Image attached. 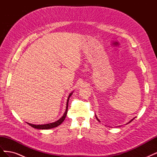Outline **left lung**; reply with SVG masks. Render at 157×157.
Wrapping results in <instances>:
<instances>
[{"instance_id": "1", "label": "left lung", "mask_w": 157, "mask_h": 157, "mask_svg": "<svg viewBox=\"0 0 157 157\" xmlns=\"http://www.w3.org/2000/svg\"><path fill=\"white\" fill-rule=\"evenodd\" d=\"M96 115V119H97V120H98V121H99V122H100V121H99V119H98V117H97V116H96V115ZM134 118H132V120H131V121H130V122H128V123H127V124H128V123H130V122H132V121H133V120H134Z\"/></svg>"}]
</instances>
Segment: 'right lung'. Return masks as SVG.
<instances>
[{
	"label": "right lung",
	"instance_id": "obj_1",
	"mask_svg": "<svg viewBox=\"0 0 157 157\" xmlns=\"http://www.w3.org/2000/svg\"><path fill=\"white\" fill-rule=\"evenodd\" d=\"M73 92H72L71 93H70V94L69 95L67 100V106H66V110L65 112L64 113L63 115L61 117L58 121H57L54 122H52V123H49V124H32L31 123H28L27 122L29 126H31V127L36 128V129H39V130H48V129H51V128H56L57 126H58L59 125H60L61 123L63 122V121L65 120V118L66 117V115L67 114V109H68V102H69V98L71 97V95L73 94Z\"/></svg>",
	"mask_w": 157,
	"mask_h": 157
}]
</instances>
